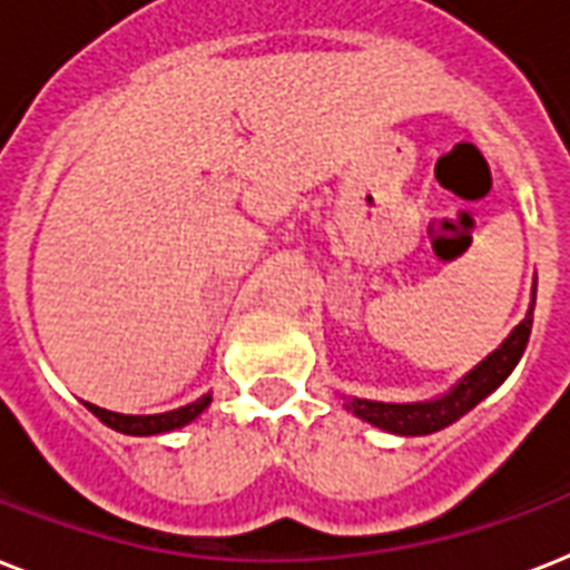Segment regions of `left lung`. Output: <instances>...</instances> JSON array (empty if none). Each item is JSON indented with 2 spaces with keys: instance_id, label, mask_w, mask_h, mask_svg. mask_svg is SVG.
<instances>
[{
  "instance_id": "8db88e82",
  "label": "left lung",
  "mask_w": 570,
  "mask_h": 570,
  "mask_svg": "<svg viewBox=\"0 0 570 570\" xmlns=\"http://www.w3.org/2000/svg\"><path fill=\"white\" fill-rule=\"evenodd\" d=\"M533 307L515 331L510 333V340L503 342L501 348L489 354L483 363L471 374H465L445 397L436 401H424V404H381V401H360L351 397L348 410L360 419H365L374 428L390 430V433H401V436H424V433H436V430L448 428L453 421H460L462 415L474 410L489 392L501 386L510 372L518 365L521 354H524L527 342H530V331H533Z\"/></svg>"
}]
</instances>
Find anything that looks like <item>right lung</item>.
Here are the masks:
<instances>
[{"instance_id":"1","label":"right lung","mask_w":570,"mask_h":570,"mask_svg":"<svg viewBox=\"0 0 570 570\" xmlns=\"http://www.w3.org/2000/svg\"><path fill=\"white\" fill-rule=\"evenodd\" d=\"M210 404V395L198 397L196 404L180 406V410H173V413H160V415H122V413H110V410H101V406L87 404L96 419L108 428L119 430V433H128V436H155V433H169L175 428H184L196 415L205 413V406Z\"/></svg>"}]
</instances>
